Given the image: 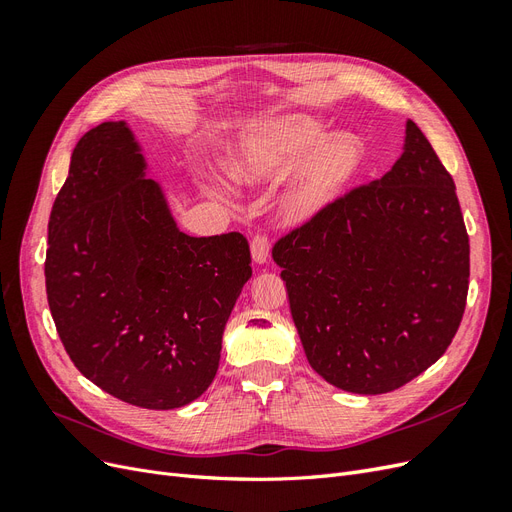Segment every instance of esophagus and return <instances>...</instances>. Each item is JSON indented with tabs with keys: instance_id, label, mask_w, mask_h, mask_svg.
<instances>
[{
	"instance_id": "esophagus-1",
	"label": "esophagus",
	"mask_w": 512,
	"mask_h": 512,
	"mask_svg": "<svg viewBox=\"0 0 512 512\" xmlns=\"http://www.w3.org/2000/svg\"><path fill=\"white\" fill-rule=\"evenodd\" d=\"M269 254H271L269 237L262 235V232H258V235L252 237V258H254V262H258V265H265V262L269 260Z\"/></svg>"
}]
</instances>
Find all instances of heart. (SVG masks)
<instances>
[{
  "label": "heart",
  "instance_id": "b5f03b06",
  "mask_svg": "<svg viewBox=\"0 0 512 512\" xmlns=\"http://www.w3.org/2000/svg\"><path fill=\"white\" fill-rule=\"evenodd\" d=\"M324 138L318 121L303 115H288L262 123L247 134L235 156L230 173L243 183H267L284 177ZM359 149L350 138L318 147L290 179L286 209L297 220L312 218L342 192L359 166Z\"/></svg>",
  "mask_w": 512,
  "mask_h": 512
}]
</instances>
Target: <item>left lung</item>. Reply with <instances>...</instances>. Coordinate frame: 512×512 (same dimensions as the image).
<instances>
[{
  "mask_svg": "<svg viewBox=\"0 0 512 512\" xmlns=\"http://www.w3.org/2000/svg\"><path fill=\"white\" fill-rule=\"evenodd\" d=\"M309 365L359 395L391 393L459 329L470 241L455 181L414 121L382 179L356 185L273 245Z\"/></svg>",
  "mask_w": 512,
  "mask_h": 512,
  "instance_id": "1",
  "label": "left lung"
}]
</instances>
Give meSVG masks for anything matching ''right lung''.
<instances>
[{"label":"right lung","mask_w":512,"mask_h":512,"mask_svg":"<svg viewBox=\"0 0 512 512\" xmlns=\"http://www.w3.org/2000/svg\"><path fill=\"white\" fill-rule=\"evenodd\" d=\"M250 265L241 232L177 228L126 121L76 143L49 220L46 299L72 363L102 391L149 410L203 395Z\"/></svg>","instance_id":"right-lung-1"}]
</instances>
